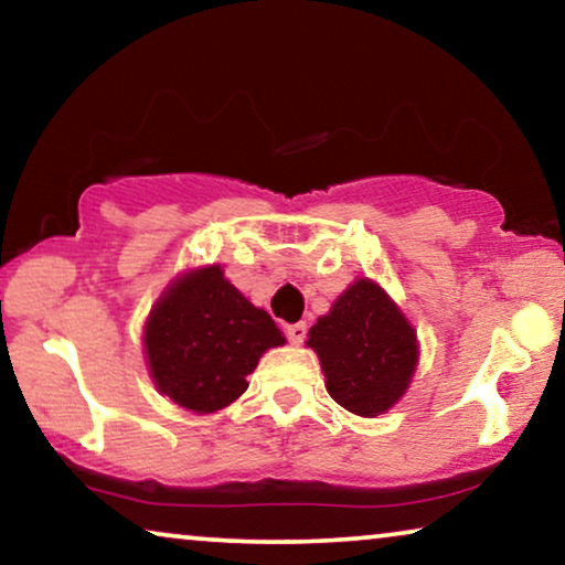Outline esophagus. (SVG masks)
I'll use <instances>...</instances> for the list:
<instances>
[{"instance_id": "1", "label": "esophagus", "mask_w": 565, "mask_h": 565, "mask_svg": "<svg viewBox=\"0 0 565 565\" xmlns=\"http://www.w3.org/2000/svg\"><path fill=\"white\" fill-rule=\"evenodd\" d=\"M306 323H290L288 329H285V334H288V339H290V344H300L306 339Z\"/></svg>"}]
</instances>
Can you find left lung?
I'll return each mask as SVG.
<instances>
[{"instance_id": "8db88e82", "label": "left lung", "mask_w": 565, "mask_h": 565, "mask_svg": "<svg viewBox=\"0 0 565 565\" xmlns=\"http://www.w3.org/2000/svg\"><path fill=\"white\" fill-rule=\"evenodd\" d=\"M306 344L319 354L329 396L367 419L404 398L419 365L416 329L370 277H358L319 316Z\"/></svg>"}]
</instances>
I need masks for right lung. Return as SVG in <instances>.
<instances>
[{
  "label": "right lung",
  "instance_id": "1",
  "mask_svg": "<svg viewBox=\"0 0 565 565\" xmlns=\"http://www.w3.org/2000/svg\"><path fill=\"white\" fill-rule=\"evenodd\" d=\"M282 344L273 316L244 298L221 265L177 275L143 327L153 385L192 414H215L234 404L262 354Z\"/></svg>",
  "mask_w": 565,
  "mask_h": 565
}]
</instances>
